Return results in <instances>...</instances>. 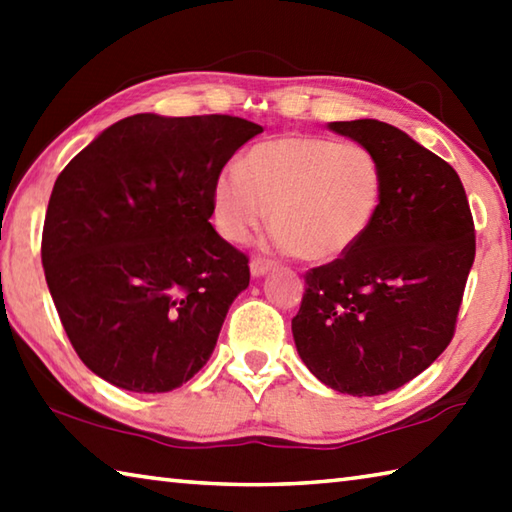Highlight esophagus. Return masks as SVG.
Returning <instances> with one entry per match:
<instances>
[{
    "label": "esophagus",
    "instance_id": "obj_1",
    "mask_svg": "<svg viewBox=\"0 0 512 512\" xmlns=\"http://www.w3.org/2000/svg\"><path fill=\"white\" fill-rule=\"evenodd\" d=\"M273 268V262L271 259H264V257H255L253 262H250V273H253V277H262L266 275L268 271Z\"/></svg>",
    "mask_w": 512,
    "mask_h": 512
}]
</instances>
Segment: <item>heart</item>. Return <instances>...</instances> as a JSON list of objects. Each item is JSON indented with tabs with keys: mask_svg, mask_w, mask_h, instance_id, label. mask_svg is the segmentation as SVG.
Returning a JSON list of instances; mask_svg holds the SVG:
<instances>
[{
	"mask_svg": "<svg viewBox=\"0 0 512 512\" xmlns=\"http://www.w3.org/2000/svg\"><path fill=\"white\" fill-rule=\"evenodd\" d=\"M384 178L361 144L284 135L250 149L212 185L219 235L241 244L271 221L275 241L305 262H332L357 244L379 212Z\"/></svg>",
	"mask_w": 512,
	"mask_h": 512,
	"instance_id": "heart-1",
	"label": "heart"
}]
</instances>
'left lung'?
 Instances as JSON below:
<instances>
[{"mask_svg":"<svg viewBox=\"0 0 512 512\" xmlns=\"http://www.w3.org/2000/svg\"><path fill=\"white\" fill-rule=\"evenodd\" d=\"M329 131L375 155L384 194L366 235L305 275L293 341L325 386L384 395L452 341L474 264V221L458 173L400 128L354 119Z\"/></svg>","mask_w":512,"mask_h":512,"instance_id":"obj_1","label":"left lung"}]
</instances>
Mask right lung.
Segmentation results:
<instances>
[{
    "label": "right lung",
    "instance_id": "1",
    "mask_svg": "<svg viewBox=\"0 0 512 512\" xmlns=\"http://www.w3.org/2000/svg\"><path fill=\"white\" fill-rule=\"evenodd\" d=\"M264 128L230 115L117 121L60 171L42 266L69 343L94 375L167 393L201 370L250 282L212 228V185Z\"/></svg>",
    "mask_w": 512,
    "mask_h": 512
}]
</instances>
